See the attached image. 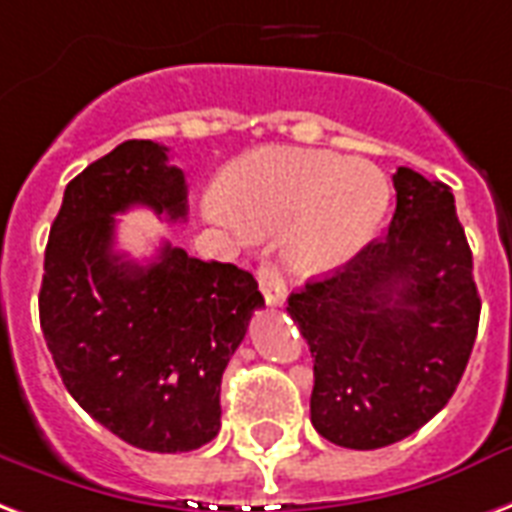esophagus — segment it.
Masks as SVG:
<instances>
[{"label": "esophagus", "instance_id": "obj_1", "mask_svg": "<svg viewBox=\"0 0 512 512\" xmlns=\"http://www.w3.org/2000/svg\"><path fill=\"white\" fill-rule=\"evenodd\" d=\"M257 282H260V293L266 298L268 306H282L287 298V285L282 274L276 271L274 263L263 260L260 268H257Z\"/></svg>", "mask_w": 512, "mask_h": 512}]
</instances>
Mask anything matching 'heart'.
<instances>
[{
  "mask_svg": "<svg viewBox=\"0 0 512 512\" xmlns=\"http://www.w3.org/2000/svg\"><path fill=\"white\" fill-rule=\"evenodd\" d=\"M208 217L236 233H282L287 266L331 274L372 244L385 225L391 184L377 165L331 151L268 146L230 162Z\"/></svg>",
  "mask_w": 512,
  "mask_h": 512,
  "instance_id": "b5f03b06",
  "label": "heart"
}]
</instances>
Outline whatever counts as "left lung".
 <instances>
[{
	"label": "left lung",
	"instance_id": "left-lung-1",
	"mask_svg": "<svg viewBox=\"0 0 512 512\" xmlns=\"http://www.w3.org/2000/svg\"><path fill=\"white\" fill-rule=\"evenodd\" d=\"M388 236L287 298L314 358L312 426L333 445L374 450L410 437L461 382L480 295L448 184L393 173Z\"/></svg>",
	"mask_w": 512,
	"mask_h": 512
}]
</instances>
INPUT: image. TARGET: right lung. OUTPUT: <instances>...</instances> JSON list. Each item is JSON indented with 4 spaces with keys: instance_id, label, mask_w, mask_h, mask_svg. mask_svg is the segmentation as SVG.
I'll use <instances>...</instances> for the list:
<instances>
[{
    "instance_id": "right-lung-1",
    "label": "right lung",
    "mask_w": 512,
    "mask_h": 512,
    "mask_svg": "<svg viewBox=\"0 0 512 512\" xmlns=\"http://www.w3.org/2000/svg\"><path fill=\"white\" fill-rule=\"evenodd\" d=\"M132 206L187 217V181L154 140H127L78 173L45 246L40 328L64 388L116 437L187 453L219 431V385L263 306L255 276L162 244L140 266L113 252Z\"/></svg>"
}]
</instances>
